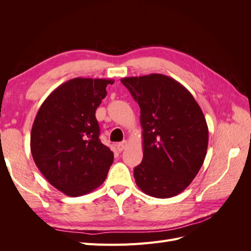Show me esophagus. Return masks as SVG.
Instances as JSON below:
<instances>
[{
  "label": "esophagus",
  "mask_w": 251,
  "mask_h": 251,
  "mask_svg": "<svg viewBox=\"0 0 251 251\" xmlns=\"http://www.w3.org/2000/svg\"><path fill=\"white\" fill-rule=\"evenodd\" d=\"M127 146V141H123V142H119L116 144V149L119 151H123Z\"/></svg>",
  "instance_id": "esophagus-1"
}]
</instances>
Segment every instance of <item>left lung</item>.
<instances>
[{
	"label": "left lung",
	"mask_w": 251,
	"mask_h": 251,
	"mask_svg": "<svg viewBox=\"0 0 251 251\" xmlns=\"http://www.w3.org/2000/svg\"><path fill=\"white\" fill-rule=\"evenodd\" d=\"M140 108L143 158L134 169L136 184L155 198L182 193L206 156L208 127L192 93L163 74L121 78Z\"/></svg>",
	"instance_id": "1"
}]
</instances>
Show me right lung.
<instances>
[{"instance_id": "add662e5", "label": "right lung", "mask_w": 251, "mask_h": 251, "mask_svg": "<svg viewBox=\"0 0 251 251\" xmlns=\"http://www.w3.org/2000/svg\"><path fill=\"white\" fill-rule=\"evenodd\" d=\"M113 79L76 77L53 90L37 112L30 149L49 183L70 197L103 183L113 151L100 140L95 112Z\"/></svg>"}]
</instances>
